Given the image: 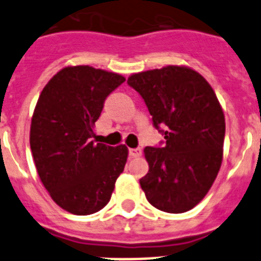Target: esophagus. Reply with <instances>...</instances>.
<instances>
[{"mask_svg":"<svg viewBox=\"0 0 261 261\" xmlns=\"http://www.w3.org/2000/svg\"><path fill=\"white\" fill-rule=\"evenodd\" d=\"M128 154H130L131 158H138L142 155V150L141 148H130V150H128Z\"/></svg>","mask_w":261,"mask_h":261,"instance_id":"esophagus-1","label":"esophagus"}]
</instances>
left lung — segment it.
Listing matches in <instances>:
<instances>
[{"mask_svg": "<svg viewBox=\"0 0 261 261\" xmlns=\"http://www.w3.org/2000/svg\"><path fill=\"white\" fill-rule=\"evenodd\" d=\"M127 83L141 94L166 139L163 147L144 148L150 168L139 180L142 190L161 211H190L222 166L225 119L215 91L198 71L172 65L133 74Z\"/></svg>", "mask_w": 261, "mask_h": 261, "instance_id": "8db88e82", "label": "left lung"}]
</instances>
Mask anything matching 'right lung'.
<instances>
[{
  "mask_svg": "<svg viewBox=\"0 0 261 261\" xmlns=\"http://www.w3.org/2000/svg\"><path fill=\"white\" fill-rule=\"evenodd\" d=\"M126 78L91 66H67L43 87L30 126V148L51 199L74 215L110 201L128 150L95 143L94 126L107 95Z\"/></svg>",
  "mask_w": 261,
  "mask_h": 261,
  "instance_id": "obj_1",
  "label": "right lung"
}]
</instances>
